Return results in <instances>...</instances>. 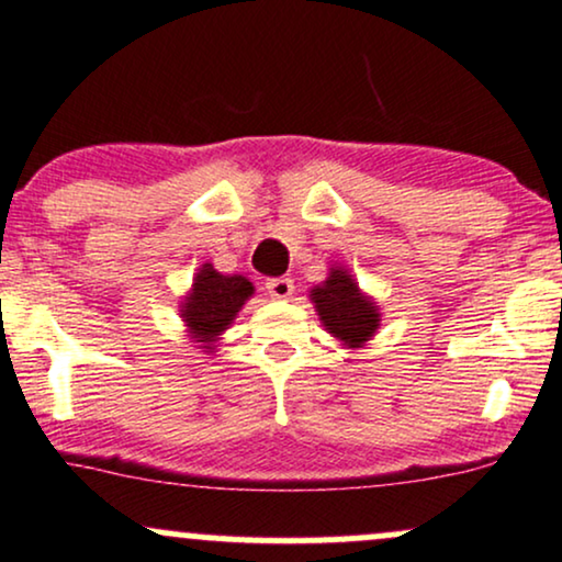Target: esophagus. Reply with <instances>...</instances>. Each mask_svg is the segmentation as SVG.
I'll list each match as a JSON object with an SVG mask.
<instances>
[{"label":"esophagus","instance_id":"obj_1","mask_svg":"<svg viewBox=\"0 0 562 562\" xmlns=\"http://www.w3.org/2000/svg\"><path fill=\"white\" fill-rule=\"evenodd\" d=\"M266 289L273 300H289L294 294V281L286 279V276H276V279L266 281Z\"/></svg>","mask_w":562,"mask_h":562}]
</instances>
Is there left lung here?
I'll use <instances>...</instances> for the list:
<instances>
[{
	"label": "left lung",
	"instance_id": "8db88e82",
	"mask_svg": "<svg viewBox=\"0 0 562 562\" xmlns=\"http://www.w3.org/2000/svg\"><path fill=\"white\" fill-rule=\"evenodd\" d=\"M313 302L325 328L336 338H341L344 344L359 346L375 334L380 317L375 302L362 296L359 286L351 281V276L346 270H330L323 286L313 289Z\"/></svg>",
	"mask_w": 562,
	"mask_h": 562
}]
</instances>
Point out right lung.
Segmentation results:
<instances>
[{
    "mask_svg": "<svg viewBox=\"0 0 562 562\" xmlns=\"http://www.w3.org/2000/svg\"><path fill=\"white\" fill-rule=\"evenodd\" d=\"M249 294H252V283L247 279L221 276L218 270L205 266L192 283V294L187 296L182 315L192 334L203 341H213L234 321Z\"/></svg>",
    "mask_w": 562,
    "mask_h": 562,
    "instance_id": "add662e5",
    "label": "right lung"
}]
</instances>
